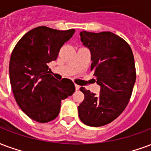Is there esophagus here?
I'll use <instances>...</instances> for the list:
<instances>
[{
  "label": "esophagus",
  "mask_w": 151,
  "mask_h": 151,
  "mask_svg": "<svg viewBox=\"0 0 151 151\" xmlns=\"http://www.w3.org/2000/svg\"><path fill=\"white\" fill-rule=\"evenodd\" d=\"M75 89H76V90H78L79 89H80V86H79L78 85L75 84Z\"/></svg>",
  "instance_id": "1"
}]
</instances>
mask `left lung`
Wrapping results in <instances>:
<instances>
[{
	"label": "left lung",
	"mask_w": 151,
	"mask_h": 151,
	"mask_svg": "<svg viewBox=\"0 0 151 151\" xmlns=\"http://www.w3.org/2000/svg\"><path fill=\"white\" fill-rule=\"evenodd\" d=\"M82 44L91 53V68L98 95L81 87L85 98L78 107L81 121L90 127L110 123L121 114L131 97L136 80L134 59L127 41L111 32L80 33Z\"/></svg>",
	"instance_id": "obj_1"
}]
</instances>
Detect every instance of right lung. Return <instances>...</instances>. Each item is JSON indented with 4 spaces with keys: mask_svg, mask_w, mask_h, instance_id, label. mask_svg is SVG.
<instances>
[{
    "mask_svg": "<svg viewBox=\"0 0 151 151\" xmlns=\"http://www.w3.org/2000/svg\"><path fill=\"white\" fill-rule=\"evenodd\" d=\"M74 32L39 26L25 33L12 52L9 78L13 95L22 111L34 121L53 120L58 115L61 100L75 91L71 80L55 79L47 65L57 59L61 46Z\"/></svg>",
    "mask_w": 151,
    "mask_h": 151,
    "instance_id": "add662e5",
    "label": "right lung"
}]
</instances>
